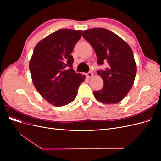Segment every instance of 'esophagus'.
Here are the masks:
<instances>
[{"label":"esophagus","instance_id":"34e87169","mask_svg":"<svg viewBox=\"0 0 161 161\" xmlns=\"http://www.w3.org/2000/svg\"><path fill=\"white\" fill-rule=\"evenodd\" d=\"M92 75H93V74H92V72H89L88 73H86V76L87 78H91L92 76Z\"/></svg>","mask_w":161,"mask_h":161}]
</instances>
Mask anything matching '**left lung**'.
<instances>
[{"instance_id": "left-lung-1", "label": "left lung", "mask_w": 161, "mask_h": 161, "mask_svg": "<svg viewBox=\"0 0 161 161\" xmlns=\"http://www.w3.org/2000/svg\"><path fill=\"white\" fill-rule=\"evenodd\" d=\"M82 37L93 47L98 58L97 64H108L105 70L97 71L103 80V86L93 92L95 99L105 104L119 103L132 87L137 70L130 46L105 28L85 30Z\"/></svg>"}]
</instances>
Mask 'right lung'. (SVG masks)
<instances>
[{"label": "right lung", "mask_w": 161, "mask_h": 161, "mask_svg": "<svg viewBox=\"0 0 161 161\" xmlns=\"http://www.w3.org/2000/svg\"><path fill=\"white\" fill-rule=\"evenodd\" d=\"M82 32L60 29L43 38L34 48L30 61L33 83L42 97L54 106H64L74 101L85 79V75L72 69L74 60L71 53Z\"/></svg>", "instance_id": "obj_1"}]
</instances>
